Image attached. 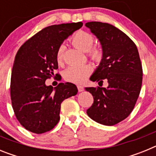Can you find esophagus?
Masks as SVG:
<instances>
[{
    "mask_svg": "<svg viewBox=\"0 0 156 156\" xmlns=\"http://www.w3.org/2000/svg\"><path fill=\"white\" fill-rule=\"evenodd\" d=\"M77 88H78L79 92H82L83 90V87L80 86V85H78V86H77Z\"/></svg>",
    "mask_w": 156,
    "mask_h": 156,
    "instance_id": "1",
    "label": "esophagus"
}]
</instances>
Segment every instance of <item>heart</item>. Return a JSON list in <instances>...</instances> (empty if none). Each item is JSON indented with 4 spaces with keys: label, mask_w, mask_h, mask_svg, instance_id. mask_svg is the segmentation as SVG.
<instances>
[{
    "label": "heart",
    "mask_w": 156,
    "mask_h": 156,
    "mask_svg": "<svg viewBox=\"0 0 156 156\" xmlns=\"http://www.w3.org/2000/svg\"><path fill=\"white\" fill-rule=\"evenodd\" d=\"M73 44L77 48L84 52H87L88 55L93 60L98 61L101 59L102 53L98 48H92L94 44V37L89 33L83 30L76 32L72 38ZM64 56V47L58 48L56 52V58L58 64H62ZM91 72V67L89 65H80V66H70L64 72V78L66 80L74 83H81Z\"/></svg>",
    "instance_id": "heart-1"
}]
</instances>
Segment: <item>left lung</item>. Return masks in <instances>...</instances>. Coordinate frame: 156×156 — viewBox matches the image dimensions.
<instances>
[{
    "mask_svg": "<svg viewBox=\"0 0 156 156\" xmlns=\"http://www.w3.org/2000/svg\"><path fill=\"white\" fill-rule=\"evenodd\" d=\"M97 37L102 48V58L90 76L100 87H86L94 98L87 113L95 122L113 126L133 111L142 84V66L138 50L127 35L108 23L85 24ZM108 81L101 88L103 80Z\"/></svg>",
    "mask_w": 156,
    "mask_h": 156,
    "instance_id": "left-lung-1",
    "label": "left lung"
}]
</instances>
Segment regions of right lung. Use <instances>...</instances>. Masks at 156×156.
Returning a JSON list of instances; mask_svg holds the SVG:
<instances>
[{"label":"right lung","instance_id":"right-lung-1","mask_svg":"<svg viewBox=\"0 0 156 156\" xmlns=\"http://www.w3.org/2000/svg\"><path fill=\"white\" fill-rule=\"evenodd\" d=\"M82 26L79 22L48 27L18 51L11 76V99L16 118L29 131L39 134L53 129L60 119L62 102L78 92L72 83H60L54 88L45 81L58 68V48Z\"/></svg>","mask_w":156,"mask_h":156}]
</instances>
